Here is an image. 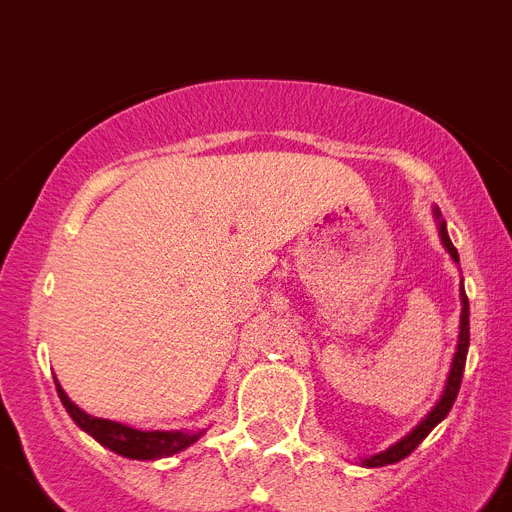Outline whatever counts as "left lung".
Returning <instances> with one entry per match:
<instances>
[{"label":"left lung","mask_w":512,"mask_h":512,"mask_svg":"<svg viewBox=\"0 0 512 512\" xmlns=\"http://www.w3.org/2000/svg\"><path fill=\"white\" fill-rule=\"evenodd\" d=\"M432 213H435V221H437V231H440V242L442 247L448 249V255L453 257V263L458 265V249L453 247V242H450L448 236V226H445V221H442V213L440 208H432ZM458 346H455V354H453V364H450V372H448V380H445V388H442V395L440 401L432 406V411H429L427 416H424L422 422L416 424L414 429H411L409 435L401 437L398 442H393L390 448L380 450V453L369 455V458H362V466L367 468H377V466H390V463H398L403 461L406 455L414 453L419 445H422L424 437L432 432V429L437 427V424L445 419V416L450 414V409H453L455 398H458V390H461V380H463V369H466V354H468V299H466V291H463V281H461V325H458Z\"/></svg>","instance_id":"obj_1"}]
</instances>
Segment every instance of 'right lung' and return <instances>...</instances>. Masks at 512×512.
Instances as JSON below:
<instances>
[{
    "instance_id": "obj_1",
    "label": "right lung",
    "mask_w": 512,
    "mask_h": 512,
    "mask_svg": "<svg viewBox=\"0 0 512 512\" xmlns=\"http://www.w3.org/2000/svg\"><path fill=\"white\" fill-rule=\"evenodd\" d=\"M57 382V393L67 414L72 416V422L77 427L88 432L93 440H98L103 448H109L111 453L132 458V461H158V458H169V455L182 453L190 445H195L200 437L205 435V429H135L127 427L122 422H111V419H98V416L85 414L83 409H77L70 401V395L64 393L62 385Z\"/></svg>"
}]
</instances>
